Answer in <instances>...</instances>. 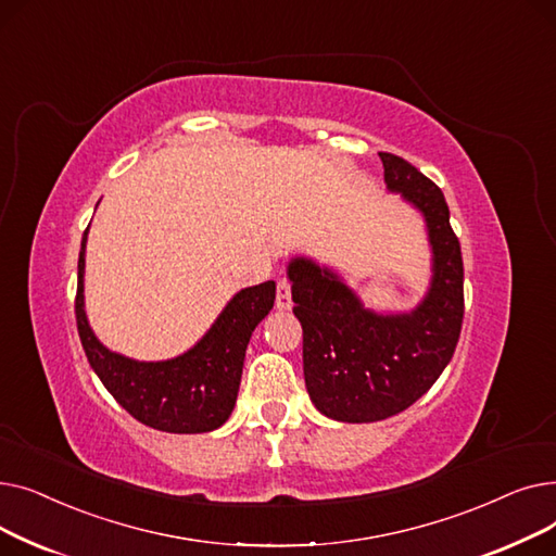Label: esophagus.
<instances>
[{"mask_svg": "<svg viewBox=\"0 0 556 556\" xmlns=\"http://www.w3.org/2000/svg\"><path fill=\"white\" fill-rule=\"evenodd\" d=\"M277 308H290L293 306V295H290V281L279 279L277 281Z\"/></svg>", "mask_w": 556, "mask_h": 556, "instance_id": "obj_1", "label": "esophagus"}]
</instances>
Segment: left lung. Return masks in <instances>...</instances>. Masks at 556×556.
<instances>
[{
  "instance_id": "1",
  "label": "left lung",
  "mask_w": 556,
  "mask_h": 556,
  "mask_svg": "<svg viewBox=\"0 0 556 556\" xmlns=\"http://www.w3.org/2000/svg\"><path fill=\"white\" fill-rule=\"evenodd\" d=\"M390 191L424 214L434 254L426 300L403 315H376L331 270L290 261L293 313L304 331V381L323 415L369 424L403 413L451 363L464 319L462 250L442 189L410 162L378 153Z\"/></svg>"
}]
</instances>
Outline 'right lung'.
<instances>
[{
	"instance_id": "1",
	"label": "right lung",
	"mask_w": 556,
	"mask_h": 556,
	"mask_svg": "<svg viewBox=\"0 0 556 556\" xmlns=\"http://www.w3.org/2000/svg\"><path fill=\"white\" fill-rule=\"evenodd\" d=\"M85 241L78 254L76 325L85 356L105 390L143 426L164 432H210L227 421L237 403L245 349L254 327L275 304V281L241 290L187 354L162 363H137L112 354L87 325L83 308Z\"/></svg>"
}]
</instances>
